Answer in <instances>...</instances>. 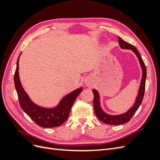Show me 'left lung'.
<instances>
[{
  "instance_id": "1",
  "label": "left lung",
  "mask_w": 160,
  "mask_h": 160,
  "mask_svg": "<svg viewBox=\"0 0 160 160\" xmlns=\"http://www.w3.org/2000/svg\"><path fill=\"white\" fill-rule=\"evenodd\" d=\"M118 40H119V44L121 48H122V49H131L135 52V55H137L143 71L142 78L141 81V84H140V87H139L138 95L137 97V99H136V101H135V104L133 105V106L132 108L127 111L126 113L122 115H110L105 113L104 111L101 109L100 107L99 95L98 92L95 89L92 90L94 95L93 108H94L95 113L97 116V118H98L102 122L108 125L123 124L125 123L128 122L129 121L132 119L133 115L135 114V112H136V111L138 109L140 105H141L142 102L143 96H144V93H145V87H146V75H147L146 67L145 65V63L141 55H140L139 52L133 45L130 44V43L127 42L126 41H123L121 37H118Z\"/></svg>"
}]
</instances>
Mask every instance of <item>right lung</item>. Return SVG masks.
<instances>
[{"mask_svg": "<svg viewBox=\"0 0 160 160\" xmlns=\"http://www.w3.org/2000/svg\"><path fill=\"white\" fill-rule=\"evenodd\" d=\"M20 57V56H19ZM14 75V86L17 90L18 98L22 109L29 116L37 125L42 128H55L60 126L68 119L72 104L77 96L83 91L82 88L77 89L68 94L61 100L59 105L54 109L41 108L32 102L28 98L19 79L18 59Z\"/></svg>", "mask_w": 160, "mask_h": 160, "instance_id": "add662e5", "label": "right lung"}]
</instances>
